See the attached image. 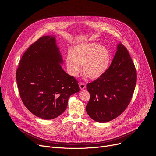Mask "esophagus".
Returning <instances> with one entry per match:
<instances>
[{
	"label": "esophagus",
	"instance_id": "1",
	"mask_svg": "<svg viewBox=\"0 0 156 156\" xmlns=\"http://www.w3.org/2000/svg\"><path fill=\"white\" fill-rule=\"evenodd\" d=\"M79 86H80V90H84V89L86 88V85L84 83H80L79 84Z\"/></svg>",
	"mask_w": 156,
	"mask_h": 156
}]
</instances>
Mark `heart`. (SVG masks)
Instances as JSON below:
<instances>
[{"label": "heart", "instance_id": "b5f03b06", "mask_svg": "<svg viewBox=\"0 0 156 156\" xmlns=\"http://www.w3.org/2000/svg\"><path fill=\"white\" fill-rule=\"evenodd\" d=\"M111 55L109 51L95 42L81 44L66 56V66L69 74L77 77L82 70L84 76L96 80L101 77L110 65Z\"/></svg>", "mask_w": 156, "mask_h": 156}]
</instances>
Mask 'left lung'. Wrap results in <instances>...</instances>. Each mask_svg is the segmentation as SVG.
Returning <instances> with one entry per match:
<instances>
[{
    "label": "left lung",
    "instance_id": "8db88e82",
    "mask_svg": "<svg viewBox=\"0 0 156 156\" xmlns=\"http://www.w3.org/2000/svg\"><path fill=\"white\" fill-rule=\"evenodd\" d=\"M136 71L126 48L119 42L106 72L87 84L91 97L86 110L93 120L105 123L119 117L128 105L136 83Z\"/></svg>",
    "mask_w": 156,
    "mask_h": 156
}]
</instances>
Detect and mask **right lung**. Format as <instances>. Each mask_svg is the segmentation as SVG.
I'll list each match as a JSON object with an SVG mask.
<instances>
[{
  "label": "right lung",
  "mask_w": 156,
  "mask_h": 156,
  "mask_svg": "<svg viewBox=\"0 0 156 156\" xmlns=\"http://www.w3.org/2000/svg\"><path fill=\"white\" fill-rule=\"evenodd\" d=\"M54 35L44 36L27 50L16 70L21 99L37 117L51 120L60 115L70 96L79 92L78 82L66 73Z\"/></svg>",
  "instance_id": "add662e5"
}]
</instances>
